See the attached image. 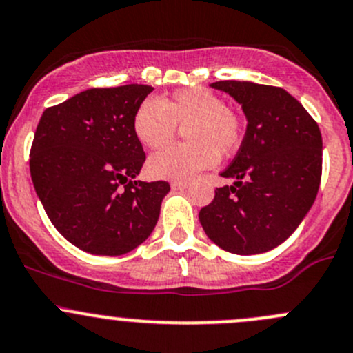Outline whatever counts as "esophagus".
<instances>
[{
	"mask_svg": "<svg viewBox=\"0 0 353 353\" xmlns=\"http://www.w3.org/2000/svg\"><path fill=\"white\" fill-rule=\"evenodd\" d=\"M188 187V181H183V180H175L172 181V188L173 190H183V188Z\"/></svg>",
	"mask_w": 353,
	"mask_h": 353,
	"instance_id": "1",
	"label": "esophagus"
}]
</instances>
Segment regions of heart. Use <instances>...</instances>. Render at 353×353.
<instances>
[{
    "label": "heart",
    "mask_w": 353,
    "mask_h": 353,
    "mask_svg": "<svg viewBox=\"0 0 353 353\" xmlns=\"http://www.w3.org/2000/svg\"><path fill=\"white\" fill-rule=\"evenodd\" d=\"M132 129L148 150L168 146L185 129L190 143L156 152L148 161L152 178L185 180L231 156L245 139V119L224 98L202 86L178 90L168 100L148 98L134 114Z\"/></svg>",
    "instance_id": "1"
}]
</instances>
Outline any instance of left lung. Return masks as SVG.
<instances>
[{
  "label": "left lung",
  "mask_w": 353,
  "mask_h": 353,
  "mask_svg": "<svg viewBox=\"0 0 353 353\" xmlns=\"http://www.w3.org/2000/svg\"><path fill=\"white\" fill-rule=\"evenodd\" d=\"M241 103L245 139L221 175L234 181L216 188L199 219L205 234L234 255H256L284 243L318 194L323 139L314 119L279 86L216 81Z\"/></svg>",
  "instance_id": "1"
}]
</instances>
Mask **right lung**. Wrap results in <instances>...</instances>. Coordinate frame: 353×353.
Segmentation results:
<instances>
[{
	"mask_svg": "<svg viewBox=\"0 0 353 353\" xmlns=\"http://www.w3.org/2000/svg\"><path fill=\"white\" fill-rule=\"evenodd\" d=\"M148 85L92 88L43 110L30 175L50 223L92 255L117 256L154 230L168 181L134 180L146 154L132 129Z\"/></svg>",
	"mask_w": 353,
	"mask_h": 353,
	"instance_id": "right-lung-1",
	"label": "right lung"
}]
</instances>
